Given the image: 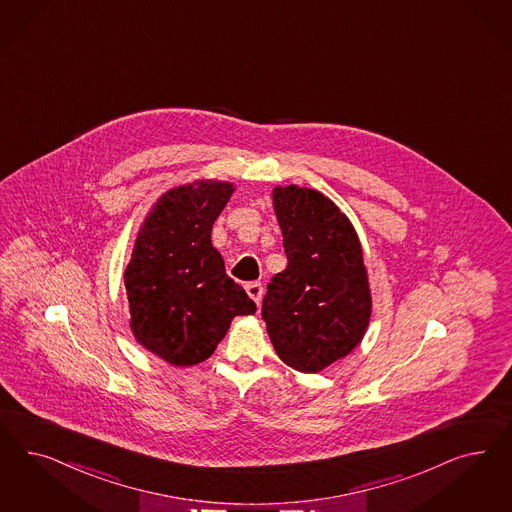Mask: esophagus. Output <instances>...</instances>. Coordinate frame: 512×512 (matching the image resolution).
Instances as JSON below:
<instances>
[{"label": "esophagus", "instance_id": "esophagus-1", "mask_svg": "<svg viewBox=\"0 0 512 512\" xmlns=\"http://www.w3.org/2000/svg\"><path fill=\"white\" fill-rule=\"evenodd\" d=\"M245 290H247L248 296L252 297V301H254L256 305H260L262 296H264V286H262L260 282H248L247 286H245Z\"/></svg>", "mask_w": 512, "mask_h": 512}]
</instances>
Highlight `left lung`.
Returning <instances> with one entry per match:
<instances>
[{
  "label": "left lung",
  "mask_w": 512,
  "mask_h": 512,
  "mask_svg": "<svg viewBox=\"0 0 512 512\" xmlns=\"http://www.w3.org/2000/svg\"><path fill=\"white\" fill-rule=\"evenodd\" d=\"M288 265L267 284L262 316L282 362L318 373L362 343L371 290L352 222L324 194L273 188Z\"/></svg>",
  "instance_id": "left-lung-1"
}]
</instances>
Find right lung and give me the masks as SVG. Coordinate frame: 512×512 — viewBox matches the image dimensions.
Instances as JSON below:
<instances>
[{
	"label": "right lung",
	"mask_w": 512,
	"mask_h": 512,
	"mask_svg": "<svg viewBox=\"0 0 512 512\" xmlns=\"http://www.w3.org/2000/svg\"><path fill=\"white\" fill-rule=\"evenodd\" d=\"M233 192L231 182L213 179L167 190L137 233L124 271L133 337L175 367L205 362L235 316L256 313L211 241Z\"/></svg>",
	"instance_id": "right-lung-1"
}]
</instances>
